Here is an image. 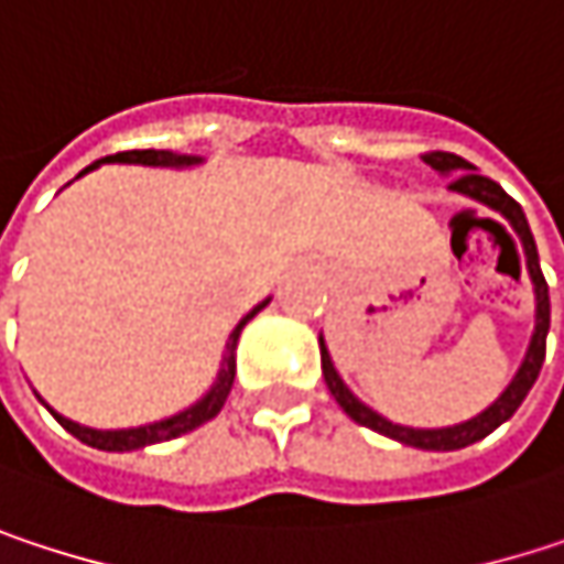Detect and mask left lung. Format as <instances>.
I'll return each instance as SVG.
<instances>
[{"instance_id":"obj_1","label":"left lung","mask_w":564,"mask_h":564,"mask_svg":"<svg viewBox=\"0 0 564 564\" xmlns=\"http://www.w3.org/2000/svg\"><path fill=\"white\" fill-rule=\"evenodd\" d=\"M421 160H424L431 170L454 172V175H457V178L451 182V188H454V192H464V195H470V198L484 202L487 208L500 212L509 225L516 228V235L522 238V248H525V258H529V274H532V283H535V333H532L529 352H525V359H522V366H519L516 379L509 382L507 392L500 394V398H497L484 414H477V417H470V421H464V424H454V427L414 431V427H401V424L386 421L382 414H376L372 408H366L356 394L349 392V389L343 386V379L336 376V369H333V362H329V352H326L323 339H319V359H323V379H326V389H329V394L339 401V408H343L356 424L372 427V431H379V434H386V437H392V441H401V444H408V447H421V451H460V447H467V444L484 441V437H487V434H494L503 421H509V417L516 414V408L522 404V398H525L529 389L535 386L539 369H542V362H545V336H549V283H545V278H542L539 254H535V241H532L529 221H525V215H522V208H519V202H516V198H509L507 192H503L494 178L480 175V172L474 170L467 160H460V156H454V153H441V150H434V153H424ZM500 228H503V225H500ZM503 231H507V228H503Z\"/></svg>"}]
</instances>
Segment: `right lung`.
<instances>
[{"instance_id":"1","label":"right lung","mask_w":564,"mask_h":564,"mask_svg":"<svg viewBox=\"0 0 564 564\" xmlns=\"http://www.w3.org/2000/svg\"><path fill=\"white\" fill-rule=\"evenodd\" d=\"M100 163H143V166H192V163H198L195 156H175L170 150H127V153H113V156H107V160H100ZM97 166V163H94ZM94 166H87L84 172H90ZM80 172V175H84ZM268 306V300L261 303V306H254L238 326H235V333H231V339H228V356H225V366H221V372H218V382L212 386V392L205 394L202 401H195L192 408H185L182 414H175V417H166V421H156V424H147V427H130V431H94V427H80V424H74V421H67V417H61L55 414L57 424L64 427V431H70L77 441H84V444H90V447H97V451H137V447H147V444H160V441H172V437H178V434H188V431H195L198 424H205V421H212L218 411H221V404L228 401V392H231V382H235V346H238V336H241V329H245V323L258 313V310H264Z\"/></svg>"}]
</instances>
